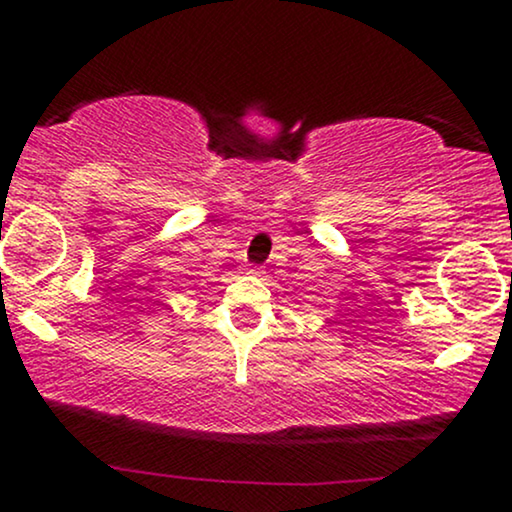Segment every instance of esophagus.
I'll list each match as a JSON object with an SVG mask.
<instances>
[{
  "instance_id": "esophagus-1",
  "label": "esophagus",
  "mask_w": 512,
  "mask_h": 512,
  "mask_svg": "<svg viewBox=\"0 0 512 512\" xmlns=\"http://www.w3.org/2000/svg\"><path fill=\"white\" fill-rule=\"evenodd\" d=\"M250 274H260V272H257V269H250Z\"/></svg>"
}]
</instances>
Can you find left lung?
I'll list each match as a JSON object with an SVG mask.
<instances>
[{
	"label": "left lung",
	"mask_w": 512,
	"mask_h": 512,
	"mask_svg": "<svg viewBox=\"0 0 512 512\" xmlns=\"http://www.w3.org/2000/svg\"><path fill=\"white\" fill-rule=\"evenodd\" d=\"M510 276H512V274H510Z\"/></svg>",
	"instance_id": "obj_1"
}]
</instances>
